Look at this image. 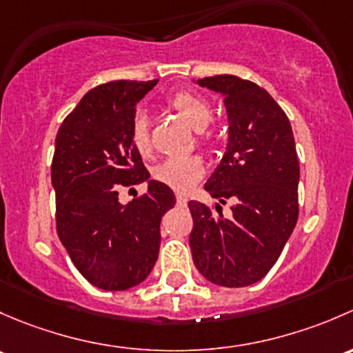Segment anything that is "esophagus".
<instances>
[{
    "mask_svg": "<svg viewBox=\"0 0 353 353\" xmlns=\"http://www.w3.org/2000/svg\"><path fill=\"white\" fill-rule=\"evenodd\" d=\"M176 203L178 205H187V197H185V195H176Z\"/></svg>",
    "mask_w": 353,
    "mask_h": 353,
    "instance_id": "obj_1",
    "label": "esophagus"
}]
</instances>
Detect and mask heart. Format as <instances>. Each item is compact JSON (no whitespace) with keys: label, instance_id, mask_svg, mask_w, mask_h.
<instances>
[{"label":"heart","instance_id":"heart-1","mask_svg":"<svg viewBox=\"0 0 353 353\" xmlns=\"http://www.w3.org/2000/svg\"><path fill=\"white\" fill-rule=\"evenodd\" d=\"M170 107L195 130H202L212 119V108L205 98L194 92L181 90L170 97ZM130 141L139 154L148 156L151 152L150 125L144 112H136L130 125ZM203 161L199 156L170 158L154 168V178L168 185L176 192H188L203 176Z\"/></svg>","mask_w":353,"mask_h":353}]
</instances>
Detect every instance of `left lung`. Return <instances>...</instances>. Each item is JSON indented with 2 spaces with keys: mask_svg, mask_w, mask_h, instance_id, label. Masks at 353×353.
Returning <instances> with one entry per match:
<instances>
[{
  "mask_svg": "<svg viewBox=\"0 0 353 353\" xmlns=\"http://www.w3.org/2000/svg\"><path fill=\"white\" fill-rule=\"evenodd\" d=\"M221 93L228 114V146L203 185L214 199L234 201L232 217L188 202L190 250L203 277L216 285L246 287L261 281L296 228L299 161L292 127L277 101L248 79L232 74L197 79Z\"/></svg>",
  "mask_w": 353,
  "mask_h": 353,
  "instance_id": "left-lung-1",
  "label": "left lung"
}]
</instances>
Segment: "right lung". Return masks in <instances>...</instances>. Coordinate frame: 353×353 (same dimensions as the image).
<instances>
[{"label": "right lung", "instance_id": "obj_1", "mask_svg": "<svg viewBox=\"0 0 353 353\" xmlns=\"http://www.w3.org/2000/svg\"><path fill=\"white\" fill-rule=\"evenodd\" d=\"M156 83L97 86L57 130L50 166L57 236L79 274L98 289L125 290L146 281L158 260L161 217L176 202L168 185L150 180L130 141L136 105ZM143 181L146 194L118 202L119 188Z\"/></svg>", "mask_w": 353, "mask_h": 353}]
</instances>
